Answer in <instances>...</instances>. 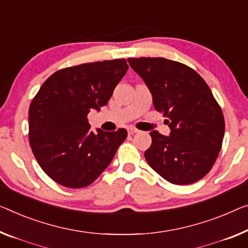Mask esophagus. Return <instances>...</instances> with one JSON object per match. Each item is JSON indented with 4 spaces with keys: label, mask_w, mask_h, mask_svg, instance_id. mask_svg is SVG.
Wrapping results in <instances>:
<instances>
[{
    "label": "esophagus",
    "mask_w": 248,
    "mask_h": 248,
    "mask_svg": "<svg viewBox=\"0 0 248 248\" xmlns=\"http://www.w3.org/2000/svg\"><path fill=\"white\" fill-rule=\"evenodd\" d=\"M137 132H139V130L138 129H136V128H129L128 129V134L129 135H135V134H137Z\"/></svg>",
    "instance_id": "34e87169"
}]
</instances>
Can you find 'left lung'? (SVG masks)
<instances>
[{"label": "left lung", "instance_id": "1", "mask_svg": "<svg viewBox=\"0 0 248 248\" xmlns=\"http://www.w3.org/2000/svg\"><path fill=\"white\" fill-rule=\"evenodd\" d=\"M145 81L154 107L170 128L154 130L145 158L155 171L175 185L198 182L218 157L225 134L220 107L205 80L189 66L164 58L128 59Z\"/></svg>", "mask_w": 248, "mask_h": 248}]
</instances>
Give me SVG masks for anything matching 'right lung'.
I'll return each mask as SVG.
<instances>
[{"mask_svg":"<svg viewBox=\"0 0 248 248\" xmlns=\"http://www.w3.org/2000/svg\"><path fill=\"white\" fill-rule=\"evenodd\" d=\"M128 70L124 59L84 63L54 72L33 99L29 110V139L40 167L68 188L92 184L110 165L127 138L124 128L93 132L92 109L108 103Z\"/></svg>","mask_w":248,"mask_h":248,"instance_id":"right-lung-1","label":"right lung"}]
</instances>
